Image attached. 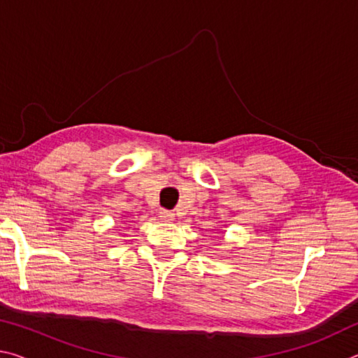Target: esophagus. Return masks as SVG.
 <instances>
[{"label": "esophagus", "instance_id": "34e87169", "mask_svg": "<svg viewBox=\"0 0 358 358\" xmlns=\"http://www.w3.org/2000/svg\"><path fill=\"white\" fill-rule=\"evenodd\" d=\"M159 217H161L162 221L171 222V221L175 220V213H173V211H171V210H161L159 211Z\"/></svg>", "mask_w": 358, "mask_h": 358}]
</instances>
